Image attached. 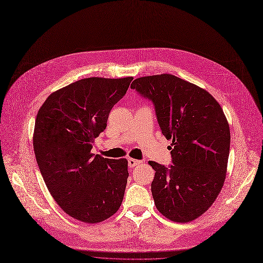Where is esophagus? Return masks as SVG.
Listing matches in <instances>:
<instances>
[{
    "label": "esophagus",
    "mask_w": 263,
    "mask_h": 263,
    "mask_svg": "<svg viewBox=\"0 0 263 263\" xmlns=\"http://www.w3.org/2000/svg\"><path fill=\"white\" fill-rule=\"evenodd\" d=\"M142 161L140 160H137V159H134V158H129L128 159V165L130 166V168H135L136 165L140 164Z\"/></svg>",
    "instance_id": "esophagus-1"
}]
</instances>
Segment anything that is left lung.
I'll use <instances>...</instances> for the list:
<instances>
[{"label":"left lung","mask_w":263,"mask_h":263,"mask_svg":"<svg viewBox=\"0 0 263 263\" xmlns=\"http://www.w3.org/2000/svg\"><path fill=\"white\" fill-rule=\"evenodd\" d=\"M131 89L152 101L161 133L172 140L173 164L149 161L155 205L172 221H192L226 180L231 135L222 108L206 90L172 74L136 79Z\"/></svg>","instance_id":"1"}]
</instances>
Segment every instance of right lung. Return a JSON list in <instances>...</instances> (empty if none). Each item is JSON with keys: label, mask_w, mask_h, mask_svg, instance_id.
Wrapping results in <instances>:
<instances>
[{"label": "right lung", "mask_w": 263, "mask_h": 263, "mask_svg": "<svg viewBox=\"0 0 263 263\" xmlns=\"http://www.w3.org/2000/svg\"><path fill=\"white\" fill-rule=\"evenodd\" d=\"M132 80H80L51 93L36 115L33 149L47 189L66 214L85 223L110 218L124 199L128 160L91 149Z\"/></svg>", "instance_id": "obj_1"}]
</instances>
